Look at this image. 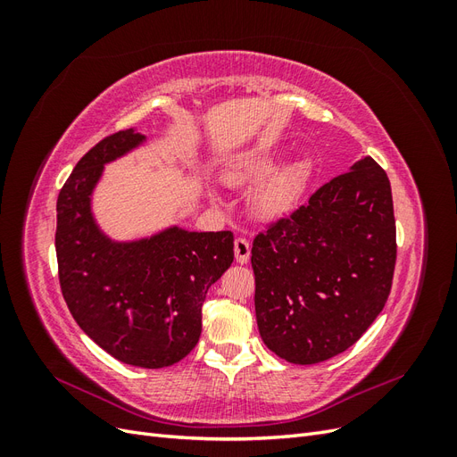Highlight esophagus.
Masks as SVG:
<instances>
[{"label": "esophagus", "instance_id": "1", "mask_svg": "<svg viewBox=\"0 0 457 457\" xmlns=\"http://www.w3.org/2000/svg\"><path fill=\"white\" fill-rule=\"evenodd\" d=\"M234 255H237V261L240 265H245L247 261H250L252 255V245L245 238H237L234 240Z\"/></svg>", "mask_w": 457, "mask_h": 457}]
</instances>
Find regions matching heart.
<instances>
[{"mask_svg":"<svg viewBox=\"0 0 457 457\" xmlns=\"http://www.w3.org/2000/svg\"><path fill=\"white\" fill-rule=\"evenodd\" d=\"M276 162V150L255 148L234 158L220 173L228 187L238 188L255 183L247 204L253 217L265 223L295 212L312 177V162L307 156L289 160L278 168Z\"/></svg>","mask_w":457,"mask_h":457,"instance_id":"obj_1","label":"heart"}]
</instances>
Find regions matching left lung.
<instances>
[{"label": "left lung", "mask_w": 457, "mask_h": 457, "mask_svg": "<svg viewBox=\"0 0 457 457\" xmlns=\"http://www.w3.org/2000/svg\"><path fill=\"white\" fill-rule=\"evenodd\" d=\"M396 261L391 183L370 156L252 247L262 343L292 364L347 351L383 311Z\"/></svg>", "instance_id": "obj_1"}]
</instances>
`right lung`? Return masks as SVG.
I'll use <instances>...</instances> for the list:
<instances>
[{
    "label": "right lung",
    "instance_id": "right-lung-1",
    "mask_svg": "<svg viewBox=\"0 0 457 457\" xmlns=\"http://www.w3.org/2000/svg\"><path fill=\"white\" fill-rule=\"evenodd\" d=\"M146 145V135H110L81 158L57 200L59 280L86 334L123 364L168 368L196 347L207 289L234 261L232 232L170 225L116 240L96 223L93 195L104 165Z\"/></svg>",
    "mask_w": 457,
    "mask_h": 457
}]
</instances>
